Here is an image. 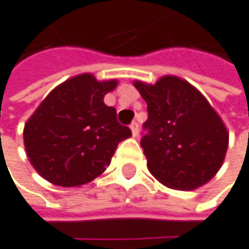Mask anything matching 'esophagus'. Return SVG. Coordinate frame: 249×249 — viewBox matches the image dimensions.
<instances>
[{"label": "esophagus", "mask_w": 249, "mask_h": 249, "mask_svg": "<svg viewBox=\"0 0 249 249\" xmlns=\"http://www.w3.org/2000/svg\"><path fill=\"white\" fill-rule=\"evenodd\" d=\"M130 130H132V135H133V136H138V133H140V127H138V123H136V122H133V123L130 124Z\"/></svg>", "instance_id": "34e87169"}]
</instances>
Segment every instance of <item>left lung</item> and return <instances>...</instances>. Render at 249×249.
I'll return each instance as SVG.
<instances>
[{
	"mask_svg": "<svg viewBox=\"0 0 249 249\" xmlns=\"http://www.w3.org/2000/svg\"><path fill=\"white\" fill-rule=\"evenodd\" d=\"M133 86L147 102L148 132L141 147L151 175L184 192L213 179L224 161L229 132L206 98L175 75H163L154 84L135 80Z\"/></svg>",
	"mask_w": 249,
	"mask_h": 249,
	"instance_id": "8db88e82",
	"label": "left lung"
}]
</instances>
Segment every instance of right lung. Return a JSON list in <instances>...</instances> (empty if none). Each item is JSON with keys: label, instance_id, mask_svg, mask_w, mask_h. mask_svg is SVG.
Returning <instances> with one entry per match:
<instances>
[{"label": "right lung", "instance_id": "add662e5", "mask_svg": "<svg viewBox=\"0 0 249 249\" xmlns=\"http://www.w3.org/2000/svg\"><path fill=\"white\" fill-rule=\"evenodd\" d=\"M117 80L98 81L80 74L60 83L44 98L23 127V144L34 169L62 187H80L111 163L120 141L132 136L117 122L104 96Z\"/></svg>", "mask_w": 249, "mask_h": 249}]
</instances>
